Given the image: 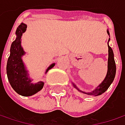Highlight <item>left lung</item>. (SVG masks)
<instances>
[{
  "mask_svg": "<svg viewBox=\"0 0 125 125\" xmlns=\"http://www.w3.org/2000/svg\"><path fill=\"white\" fill-rule=\"evenodd\" d=\"M107 33L108 35H110L108 30H107ZM110 41V39L108 40ZM108 71L105 79L104 80V81L101 83L97 87H96V89L93 91H91L90 92H85L83 91H81L79 90L78 88L75 86V84H73L74 87H75L77 90L80 91V92H83L85 94L87 95H92V96H98L101 95V94L104 93L106 90L108 89V87H110V85L113 83V80L115 78V73H116V66H115V62L114 60V54L111 47L108 45Z\"/></svg>",
  "mask_w": 125,
  "mask_h": 125,
  "instance_id": "left-lung-1",
  "label": "left lung"
}]
</instances>
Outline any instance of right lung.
I'll return each mask as SVG.
<instances>
[{
    "label": "right lung",
    "instance_id": "right-lung-1",
    "mask_svg": "<svg viewBox=\"0 0 125 125\" xmlns=\"http://www.w3.org/2000/svg\"><path fill=\"white\" fill-rule=\"evenodd\" d=\"M26 24L21 23L17 29V38L11 45L10 54L8 59L6 70L10 84L13 90L21 96H29L41 91L44 86V83L42 81L36 83H31V79L29 77L28 71L21 59L25 52L21 46V38L23 33L26 30ZM54 65L55 63L51 64L46 70L45 73L53 68Z\"/></svg>",
    "mask_w": 125,
    "mask_h": 125
}]
</instances>
